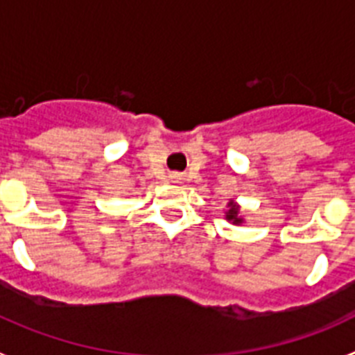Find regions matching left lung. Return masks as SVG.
Here are the masks:
<instances>
[{"instance_id":"1","label":"left lung","mask_w":355,"mask_h":355,"mask_svg":"<svg viewBox=\"0 0 355 355\" xmlns=\"http://www.w3.org/2000/svg\"><path fill=\"white\" fill-rule=\"evenodd\" d=\"M227 219H230L234 223H241L243 221L241 218H237V207L234 203H230V210L227 212Z\"/></svg>"}]
</instances>
